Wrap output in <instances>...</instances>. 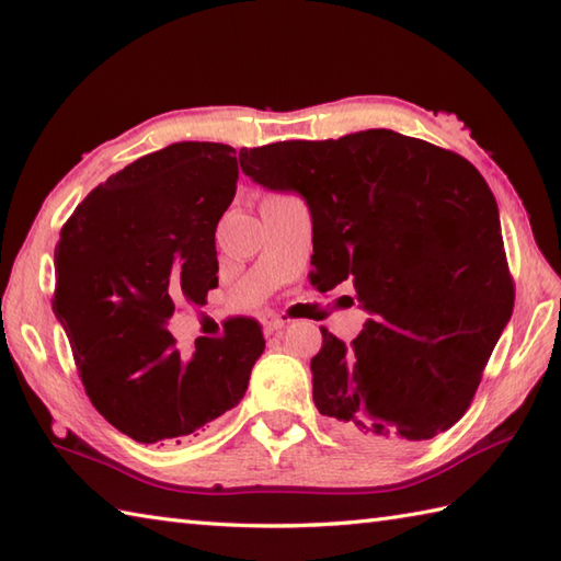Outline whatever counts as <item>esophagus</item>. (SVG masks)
Segmentation results:
<instances>
[{
  "mask_svg": "<svg viewBox=\"0 0 561 561\" xmlns=\"http://www.w3.org/2000/svg\"><path fill=\"white\" fill-rule=\"evenodd\" d=\"M287 323H289V320L277 316V313H267V316H265V330H270V332H277V330H282Z\"/></svg>",
  "mask_w": 561,
  "mask_h": 561,
  "instance_id": "1",
  "label": "esophagus"
}]
</instances>
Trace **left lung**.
Instances as JSON below:
<instances>
[{"label": "left lung", "instance_id": "obj_1", "mask_svg": "<svg viewBox=\"0 0 561 561\" xmlns=\"http://www.w3.org/2000/svg\"><path fill=\"white\" fill-rule=\"evenodd\" d=\"M313 221V284L352 279L368 313L350 347L323 330L313 402L340 432L400 448L456 424L514 311L502 224L474 165L392 129L241 149Z\"/></svg>", "mask_w": 561, "mask_h": 561}]
</instances>
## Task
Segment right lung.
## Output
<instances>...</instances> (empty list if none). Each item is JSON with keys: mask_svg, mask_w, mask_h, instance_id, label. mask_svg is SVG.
Here are the masks:
<instances>
[{"mask_svg": "<svg viewBox=\"0 0 561 561\" xmlns=\"http://www.w3.org/2000/svg\"><path fill=\"white\" fill-rule=\"evenodd\" d=\"M236 181L233 147L178 141L91 190L59 231L53 311L93 408L139 444H181L236 408L265 350L253 318L197 337L193 359L165 330L175 304L205 306L217 287L214 231Z\"/></svg>", "mask_w": 561, "mask_h": 561, "instance_id": "obj_1", "label": "right lung"}]
</instances>
